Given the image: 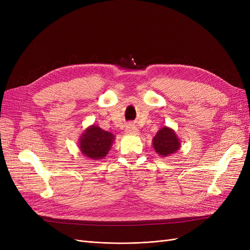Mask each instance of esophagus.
<instances>
[{
  "mask_svg": "<svg viewBox=\"0 0 250 250\" xmlns=\"http://www.w3.org/2000/svg\"><path fill=\"white\" fill-rule=\"evenodd\" d=\"M125 131H126L127 133H129V134H135V133H138V132H139V130H138V127L135 126L134 124H132V123H129V124H127V125H126Z\"/></svg>",
  "mask_w": 250,
  "mask_h": 250,
  "instance_id": "esophagus-1",
  "label": "esophagus"
}]
</instances>
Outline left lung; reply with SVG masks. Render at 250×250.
I'll list each match as a JSON object with an SVG mask.
<instances>
[{"instance_id":"left-lung-1","label":"left lung","mask_w":250,"mask_h":250,"mask_svg":"<svg viewBox=\"0 0 250 250\" xmlns=\"http://www.w3.org/2000/svg\"><path fill=\"white\" fill-rule=\"evenodd\" d=\"M153 148L162 156H168L179 149V140L172 129L163 127L153 139Z\"/></svg>"}]
</instances>
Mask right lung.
I'll use <instances>...</instances> for the list:
<instances>
[{"label":"right lung","instance_id":"1","mask_svg":"<svg viewBox=\"0 0 250 250\" xmlns=\"http://www.w3.org/2000/svg\"><path fill=\"white\" fill-rule=\"evenodd\" d=\"M112 133L98 126H90L80 139L81 152L92 160H101L107 154L113 141Z\"/></svg>","mask_w":250,"mask_h":250}]
</instances>
